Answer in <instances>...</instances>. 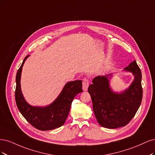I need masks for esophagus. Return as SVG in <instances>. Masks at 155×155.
<instances>
[{
    "mask_svg": "<svg viewBox=\"0 0 155 155\" xmlns=\"http://www.w3.org/2000/svg\"><path fill=\"white\" fill-rule=\"evenodd\" d=\"M89 86V81L86 78H84L82 81V89L84 91H87Z\"/></svg>",
    "mask_w": 155,
    "mask_h": 155,
    "instance_id": "obj_1",
    "label": "esophagus"
}]
</instances>
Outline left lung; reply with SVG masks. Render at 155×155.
Instances as JSON below:
<instances>
[{
    "label": "left lung",
    "instance_id": "8db88e82",
    "mask_svg": "<svg viewBox=\"0 0 155 155\" xmlns=\"http://www.w3.org/2000/svg\"><path fill=\"white\" fill-rule=\"evenodd\" d=\"M124 70L132 72L134 78L129 88L120 93L113 92L109 86L108 78L111 74L94 77L88 87L94 115L104 127L116 129L126 126L141 104L143 89L140 69L134 61Z\"/></svg>",
    "mask_w": 155,
    "mask_h": 155
}]
</instances>
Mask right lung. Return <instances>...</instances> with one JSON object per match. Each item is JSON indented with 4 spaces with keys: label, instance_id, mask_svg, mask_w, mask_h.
<instances>
[{
    "label": "right lung",
    "instance_id": "1",
    "mask_svg": "<svg viewBox=\"0 0 155 155\" xmlns=\"http://www.w3.org/2000/svg\"><path fill=\"white\" fill-rule=\"evenodd\" d=\"M28 56L25 57L17 73L15 89L17 106L22 116L31 126L41 131L52 130L62 126L66 122L73 98L77 94L83 91L82 81L68 82L57 98L49 106H31L25 101L21 89L22 66Z\"/></svg>",
    "mask_w": 155,
    "mask_h": 155
}]
</instances>
